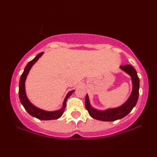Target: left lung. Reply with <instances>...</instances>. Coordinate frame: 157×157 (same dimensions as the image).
<instances>
[{
	"label": "left lung",
	"instance_id": "8db88e82",
	"mask_svg": "<svg viewBox=\"0 0 157 157\" xmlns=\"http://www.w3.org/2000/svg\"><path fill=\"white\" fill-rule=\"evenodd\" d=\"M120 68L129 75L131 77L132 81V91L128 99L125 103L122 105L113 109H108L106 110H98L93 108L89 102V98L88 94H86V100H85V105L87 111L91 117L95 120H101V121H115V120H120L125 117L126 115L128 114L131 112L133 108L136 105L137 102L139 97V89H140V79L137 76L136 71L134 69L131 65H125V66H121Z\"/></svg>",
	"mask_w": 157,
	"mask_h": 157
}]
</instances>
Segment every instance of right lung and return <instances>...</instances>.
<instances>
[{
    "label": "right lung",
    "mask_w": 157,
    "mask_h": 157,
    "mask_svg": "<svg viewBox=\"0 0 157 157\" xmlns=\"http://www.w3.org/2000/svg\"><path fill=\"white\" fill-rule=\"evenodd\" d=\"M43 54H44V52H40V53L38 54L33 60L30 61V62H29L26 67H25L24 71H23L22 75H21L19 82V98L20 101H21V104L23 105L24 109L26 110L27 112L29 113L31 116L41 120H56V119L60 118L63 115V113L64 112L65 108H66V101H67L68 97L71 96V94L75 91V90L70 91L67 94V95L65 97L63 102L62 108H61L60 109L57 110V111H48L39 109V108L34 105L29 100L28 97L26 96V89H25V82H26L27 75H28L29 72L32 66L37 62V60L43 55Z\"/></svg>",
    "instance_id": "1"
}]
</instances>
